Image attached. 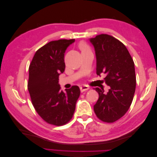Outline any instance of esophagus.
<instances>
[{
    "instance_id": "obj_1",
    "label": "esophagus",
    "mask_w": 157,
    "mask_h": 157,
    "mask_svg": "<svg viewBox=\"0 0 157 157\" xmlns=\"http://www.w3.org/2000/svg\"><path fill=\"white\" fill-rule=\"evenodd\" d=\"M89 87L88 86H81L80 88V92H84V91H86V90H89Z\"/></svg>"
}]
</instances>
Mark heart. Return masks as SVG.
I'll return each instance as SVG.
<instances>
[{"label":"heart","mask_w":157,"mask_h":157,"mask_svg":"<svg viewBox=\"0 0 157 157\" xmlns=\"http://www.w3.org/2000/svg\"><path fill=\"white\" fill-rule=\"evenodd\" d=\"M80 48H81L82 50H88L87 46L85 44H81V46H80Z\"/></svg>","instance_id":"obj_1"}]
</instances>
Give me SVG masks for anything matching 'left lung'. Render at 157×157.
I'll return each instance as SVG.
<instances>
[{
	"instance_id": "1",
	"label": "left lung",
	"mask_w": 157,
	"mask_h": 157,
	"mask_svg": "<svg viewBox=\"0 0 157 157\" xmlns=\"http://www.w3.org/2000/svg\"><path fill=\"white\" fill-rule=\"evenodd\" d=\"M96 57V73L105 74V84L110 89L95 88L99 99L94 105L96 116L101 121L113 122L128 111L136 90L134 63L126 47L111 35L101 34L89 39Z\"/></svg>"
}]
</instances>
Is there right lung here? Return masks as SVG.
Returning a JSON list of instances; mask_svg holds the SVG:
<instances>
[{"label": "right lung", "mask_w": 157, "mask_h": 157, "mask_svg": "<svg viewBox=\"0 0 157 157\" xmlns=\"http://www.w3.org/2000/svg\"><path fill=\"white\" fill-rule=\"evenodd\" d=\"M75 39L51 41L38 50L29 68L28 90L37 113L49 124L61 126L73 117L78 86L60 90L59 75L65 71L64 56Z\"/></svg>", "instance_id": "right-lung-1"}]
</instances>
